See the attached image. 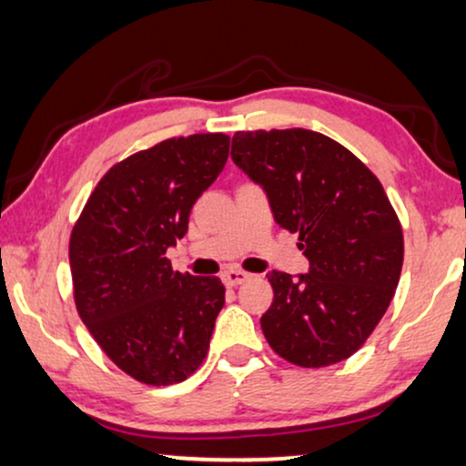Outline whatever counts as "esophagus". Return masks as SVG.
I'll list each match as a JSON object with an SVG mask.
<instances>
[{
    "label": "esophagus",
    "instance_id": "34e87169",
    "mask_svg": "<svg viewBox=\"0 0 466 466\" xmlns=\"http://www.w3.org/2000/svg\"><path fill=\"white\" fill-rule=\"evenodd\" d=\"M246 280H250V274H246V271L241 269H227L225 274H222V282H225L227 287H238Z\"/></svg>",
    "mask_w": 466,
    "mask_h": 466
}]
</instances>
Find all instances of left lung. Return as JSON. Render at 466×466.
<instances>
[{"mask_svg": "<svg viewBox=\"0 0 466 466\" xmlns=\"http://www.w3.org/2000/svg\"><path fill=\"white\" fill-rule=\"evenodd\" d=\"M231 158L268 195L274 220L299 233L308 274L269 271L261 317L269 347L301 368L351 358L400 280L402 227L380 181L321 132H235Z\"/></svg>", "mask_w": 466, "mask_h": 466, "instance_id": "left-lung-1", "label": "left lung"}]
</instances>
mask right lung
Returning <instances> with one entry per match:
<instances>
[{
	"label": "right lung",
	"instance_id": "right-lung-1",
	"mask_svg": "<svg viewBox=\"0 0 466 466\" xmlns=\"http://www.w3.org/2000/svg\"><path fill=\"white\" fill-rule=\"evenodd\" d=\"M222 132L168 138L106 171L70 235L78 317L111 361L147 385H173L203 364L225 287L171 268L192 205L228 158Z\"/></svg>",
	"mask_w": 466,
	"mask_h": 466
}]
</instances>
